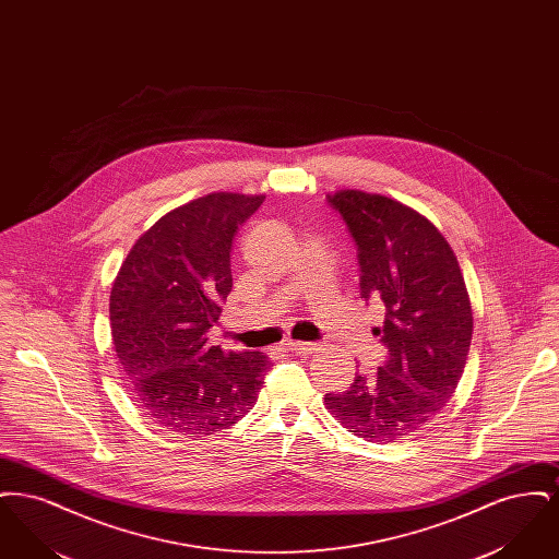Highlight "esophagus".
<instances>
[{"mask_svg": "<svg viewBox=\"0 0 559 559\" xmlns=\"http://www.w3.org/2000/svg\"><path fill=\"white\" fill-rule=\"evenodd\" d=\"M285 347L292 349V352H297V354H314L319 349L317 344H310V342H287Z\"/></svg>", "mask_w": 559, "mask_h": 559, "instance_id": "esophagus-1", "label": "esophagus"}]
</instances>
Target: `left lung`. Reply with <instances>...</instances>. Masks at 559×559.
<instances>
[{
  "label": "left lung",
  "instance_id": "1",
  "mask_svg": "<svg viewBox=\"0 0 559 559\" xmlns=\"http://www.w3.org/2000/svg\"><path fill=\"white\" fill-rule=\"evenodd\" d=\"M326 201L358 247L360 295L385 308L372 333L388 356L324 404L354 436L392 442L427 426L454 394L474 333L469 295L451 245L421 213L362 190Z\"/></svg>",
  "mask_w": 559,
  "mask_h": 559
}]
</instances>
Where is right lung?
Returning a JSON list of instances; mask_svg holds the SVG:
<instances>
[{
	"label": "right lung",
	"mask_w": 559,
	"mask_h": 559,
	"mask_svg": "<svg viewBox=\"0 0 559 559\" xmlns=\"http://www.w3.org/2000/svg\"><path fill=\"white\" fill-rule=\"evenodd\" d=\"M264 194L212 192L133 242L110 289V333L133 402L169 431L210 436L242 419L270 369L264 352L210 346L233 289L230 251Z\"/></svg>",
	"instance_id": "1"
}]
</instances>
